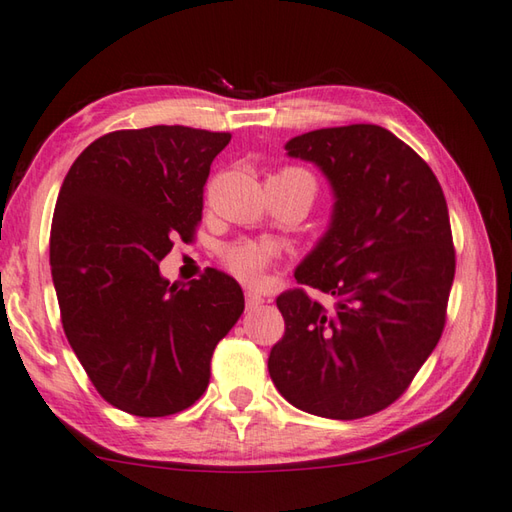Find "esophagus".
<instances>
[{
    "label": "esophagus",
    "instance_id": "obj_1",
    "mask_svg": "<svg viewBox=\"0 0 512 512\" xmlns=\"http://www.w3.org/2000/svg\"><path fill=\"white\" fill-rule=\"evenodd\" d=\"M262 304H264V297L262 295H257L253 291L246 293V309L248 311H253V309H257V306H262Z\"/></svg>",
    "mask_w": 512,
    "mask_h": 512
}]
</instances>
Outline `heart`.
Instances as JSON below:
<instances>
[{"label": "heart", "instance_id": "heart-1", "mask_svg": "<svg viewBox=\"0 0 512 512\" xmlns=\"http://www.w3.org/2000/svg\"><path fill=\"white\" fill-rule=\"evenodd\" d=\"M268 183L302 190L311 201L315 199V192H318V181H315V176L300 165L280 167V170L268 179ZM275 257H277V250L273 244H268V241H253V239L230 241V244L221 248L219 253V259L226 271L248 286L259 284V280H262L264 273L268 271V266L275 262Z\"/></svg>", "mask_w": 512, "mask_h": 512}]
</instances>
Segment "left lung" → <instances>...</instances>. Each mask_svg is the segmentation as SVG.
Returning <instances> with one entry per match:
<instances>
[{"mask_svg":"<svg viewBox=\"0 0 512 512\" xmlns=\"http://www.w3.org/2000/svg\"><path fill=\"white\" fill-rule=\"evenodd\" d=\"M286 150L322 167L336 210L295 271L302 286L277 297L284 336L268 374L297 410L371 416L405 394L443 333L457 268L448 203L430 165L385 127L315 129Z\"/></svg>","mask_w":512,"mask_h":512,"instance_id":"obj_1","label":"left lung"}]
</instances>
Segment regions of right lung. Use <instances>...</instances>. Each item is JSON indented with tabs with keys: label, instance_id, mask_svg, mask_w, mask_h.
Here are the masks:
<instances>
[{
	"label": "right lung",
	"instance_id": "1",
	"mask_svg": "<svg viewBox=\"0 0 512 512\" xmlns=\"http://www.w3.org/2000/svg\"><path fill=\"white\" fill-rule=\"evenodd\" d=\"M228 143V132L183 125L118 129L64 176L49 246L62 329L98 394L127 414L197 403L215 347L244 313L241 286L215 268L190 284L159 273L174 239L197 232Z\"/></svg>",
	"mask_w": 512,
	"mask_h": 512
}]
</instances>
